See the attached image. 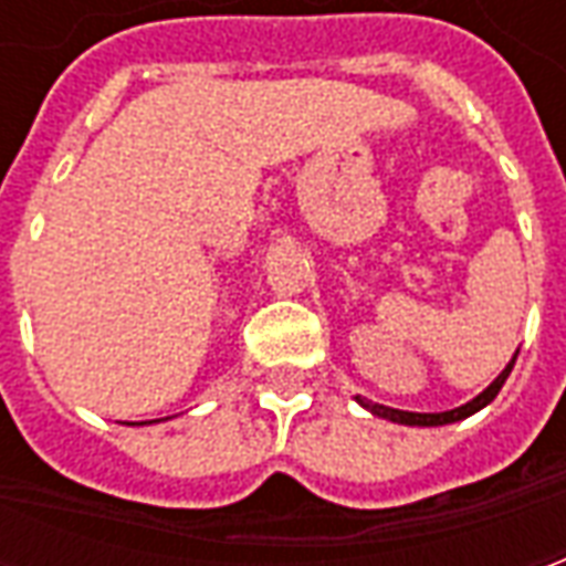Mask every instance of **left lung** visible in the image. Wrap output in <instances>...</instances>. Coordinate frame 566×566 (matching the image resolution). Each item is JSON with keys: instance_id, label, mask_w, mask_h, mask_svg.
<instances>
[{"instance_id": "left-lung-1", "label": "left lung", "mask_w": 566, "mask_h": 566, "mask_svg": "<svg viewBox=\"0 0 566 566\" xmlns=\"http://www.w3.org/2000/svg\"><path fill=\"white\" fill-rule=\"evenodd\" d=\"M512 364H515V357H512ZM512 364L503 373H500L497 379L488 385L485 391L479 394V397H473L470 403L458 406V409H451V412H403V409H391V406H379L373 403V400H364V397H357V403L364 406V409H369L373 416L379 418H388V421H397V424H418V427H437V424H451V421H461V418L473 416V412H479L482 406H488L494 397H497V391L503 388V381H506V376L512 373Z\"/></svg>"}]
</instances>
